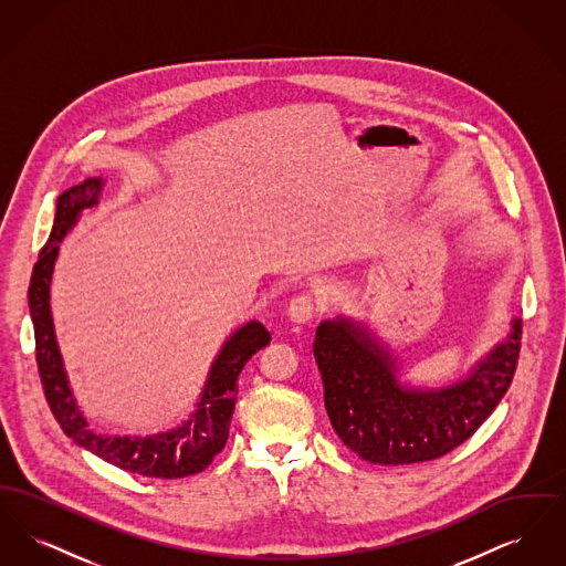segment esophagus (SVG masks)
Wrapping results in <instances>:
<instances>
[{
	"mask_svg": "<svg viewBox=\"0 0 566 566\" xmlns=\"http://www.w3.org/2000/svg\"><path fill=\"white\" fill-rule=\"evenodd\" d=\"M314 312H316V301H314V296L298 295L289 303L286 316H289L291 323L305 324L314 318Z\"/></svg>",
	"mask_w": 566,
	"mask_h": 566,
	"instance_id": "esophagus-1",
	"label": "esophagus"
}]
</instances>
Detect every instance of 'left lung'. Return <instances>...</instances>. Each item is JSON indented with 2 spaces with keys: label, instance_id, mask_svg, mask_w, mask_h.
Returning a JSON list of instances; mask_svg holds the SVG:
<instances>
[{
  "label": "left lung",
  "instance_id": "8db88e82",
  "mask_svg": "<svg viewBox=\"0 0 566 566\" xmlns=\"http://www.w3.org/2000/svg\"><path fill=\"white\" fill-rule=\"evenodd\" d=\"M494 344L457 381L439 388L401 377V358L365 321L339 314L316 328L314 356L324 407L354 454L384 467L434 460L452 452L485 422L512 384L522 321L512 318Z\"/></svg>",
  "mask_w": 566,
  "mask_h": 566
}]
</instances>
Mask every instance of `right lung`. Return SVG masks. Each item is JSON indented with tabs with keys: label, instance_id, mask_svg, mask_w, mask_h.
I'll return each instance as SVG.
<instances>
[{
	"label": "right lung",
	"instance_id": "add662e5",
	"mask_svg": "<svg viewBox=\"0 0 566 566\" xmlns=\"http://www.w3.org/2000/svg\"><path fill=\"white\" fill-rule=\"evenodd\" d=\"M104 187L106 180L102 176L86 178L56 197L51 238L33 265L29 314L35 333V358L42 388L59 427L91 454L144 478L176 480L195 475L224 448L238 401V377L250 356L270 344V331L259 321H248L224 339L210 365L195 409L182 424L155 434H104L91 429L76 403L54 335L51 282L59 243L76 227L84 210L99 203Z\"/></svg>",
	"mask_w": 566,
	"mask_h": 566
}]
</instances>
